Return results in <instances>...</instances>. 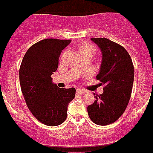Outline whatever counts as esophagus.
Listing matches in <instances>:
<instances>
[{
    "instance_id": "34e87169",
    "label": "esophagus",
    "mask_w": 153,
    "mask_h": 153,
    "mask_svg": "<svg viewBox=\"0 0 153 153\" xmlns=\"http://www.w3.org/2000/svg\"><path fill=\"white\" fill-rule=\"evenodd\" d=\"M76 92L79 94H84V93H86V91H85V90H84V89L78 88V89H76Z\"/></svg>"
}]
</instances>
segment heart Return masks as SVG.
<instances>
[{"label": "heart", "instance_id": "b5f03b06", "mask_svg": "<svg viewBox=\"0 0 153 153\" xmlns=\"http://www.w3.org/2000/svg\"><path fill=\"white\" fill-rule=\"evenodd\" d=\"M95 51H96L95 47H94L91 44L88 43V42H82V43L79 46V52H80L81 54H84V53H90L94 55Z\"/></svg>", "mask_w": 153, "mask_h": 153}]
</instances>
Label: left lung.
I'll use <instances>...</instances> for the list:
<instances>
[{
    "instance_id": "left-lung-1",
    "label": "left lung",
    "mask_w": 153,
    "mask_h": 153,
    "mask_svg": "<svg viewBox=\"0 0 153 153\" xmlns=\"http://www.w3.org/2000/svg\"><path fill=\"white\" fill-rule=\"evenodd\" d=\"M102 51V63L96 79L103 93L94 94L96 100L88 107L89 118L100 126L109 125L124 113L131 96L134 67L129 53L119 44L105 39H91Z\"/></svg>"
}]
</instances>
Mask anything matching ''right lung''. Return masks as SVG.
<instances>
[{
  "label": "right lung",
  "instance_id": "1",
  "mask_svg": "<svg viewBox=\"0 0 153 153\" xmlns=\"http://www.w3.org/2000/svg\"><path fill=\"white\" fill-rule=\"evenodd\" d=\"M71 40L46 39L28 49L19 68V82L28 109L46 126H55L67 118V107L76 89L59 88L51 75L57 69L62 50Z\"/></svg>",
  "mask_w": 153,
  "mask_h": 153
}]
</instances>
